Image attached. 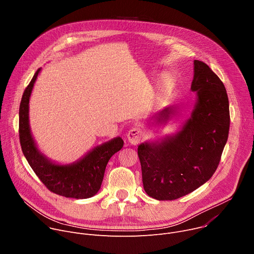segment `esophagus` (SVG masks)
Here are the masks:
<instances>
[{
    "mask_svg": "<svg viewBox=\"0 0 254 254\" xmlns=\"http://www.w3.org/2000/svg\"><path fill=\"white\" fill-rule=\"evenodd\" d=\"M141 135H142V131L139 127H131L127 134V140L129 143L131 144H137L141 138Z\"/></svg>",
    "mask_w": 254,
    "mask_h": 254,
    "instance_id": "1",
    "label": "esophagus"
}]
</instances>
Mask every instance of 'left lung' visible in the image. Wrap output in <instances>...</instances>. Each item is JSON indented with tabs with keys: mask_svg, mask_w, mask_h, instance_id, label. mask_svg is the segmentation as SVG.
<instances>
[{
	"mask_svg": "<svg viewBox=\"0 0 254 254\" xmlns=\"http://www.w3.org/2000/svg\"><path fill=\"white\" fill-rule=\"evenodd\" d=\"M191 90L197 92V100L181 130L137 148L143 189L160 201L183 197L206 183L218 167L228 138L230 115L225 86L199 60H194ZM174 113V106L166 107L156 117L157 123H167Z\"/></svg>",
	"mask_w": 254,
	"mask_h": 254,
	"instance_id": "1",
	"label": "left lung"
}]
</instances>
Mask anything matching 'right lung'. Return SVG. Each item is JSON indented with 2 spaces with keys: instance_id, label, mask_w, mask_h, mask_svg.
I'll return each mask as SVG.
<instances>
[{
  "instance_id": "right-lung-1",
  "label": "right lung",
  "mask_w": 254,
  "mask_h": 254,
  "mask_svg": "<svg viewBox=\"0 0 254 254\" xmlns=\"http://www.w3.org/2000/svg\"><path fill=\"white\" fill-rule=\"evenodd\" d=\"M40 70L35 72L20 103L19 136L23 154L35 174L51 192L66 198H90L100 189L106 165L123 148L124 140L120 136L115 137L68 165H59L47 159L36 146L29 125V100Z\"/></svg>"
}]
</instances>
